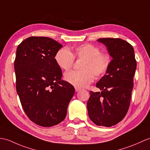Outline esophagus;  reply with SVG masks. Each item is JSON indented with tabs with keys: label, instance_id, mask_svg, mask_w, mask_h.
Returning a JSON list of instances; mask_svg holds the SVG:
<instances>
[{
	"label": "esophagus",
	"instance_id": "34e87169",
	"mask_svg": "<svg viewBox=\"0 0 150 150\" xmlns=\"http://www.w3.org/2000/svg\"><path fill=\"white\" fill-rule=\"evenodd\" d=\"M75 91H76V92H77V91H79V90H80V89H80V88H76V87H75Z\"/></svg>",
	"mask_w": 150,
	"mask_h": 150
}]
</instances>
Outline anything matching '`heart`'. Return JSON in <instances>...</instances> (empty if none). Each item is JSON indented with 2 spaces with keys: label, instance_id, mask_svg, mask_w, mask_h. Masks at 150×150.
<instances>
[{
  "label": "heart",
  "instance_id": "1",
  "mask_svg": "<svg viewBox=\"0 0 150 150\" xmlns=\"http://www.w3.org/2000/svg\"><path fill=\"white\" fill-rule=\"evenodd\" d=\"M75 58L83 59L82 70L66 73V81L76 88H83L93 82L95 75L100 77L109 71L111 64L110 55L100 52V48L91 43L82 44L72 48V53L67 48H61L55 55V61L59 68L69 70L74 65Z\"/></svg>",
  "mask_w": 150,
  "mask_h": 150
}]
</instances>
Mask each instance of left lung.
I'll list each match as a JSON object with an SVG mask.
<instances>
[{"label": "left lung", "mask_w": 150, "mask_h": 150, "mask_svg": "<svg viewBox=\"0 0 150 150\" xmlns=\"http://www.w3.org/2000/svg\"><path fill=\"white\" fill-rule=\"evenodd\" d=\"M112 60L109 71L96 83L101 92L91 91L87 103L89 117L98 126L112 127L129 109L137 62L133 47L120 38H100Z\"/></svg>", "instance_id": "left-lung-1"}]
</instances>
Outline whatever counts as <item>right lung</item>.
Segmentation results:
<instances>
[{"instance_id":"add662e5","label":"right lung","mask_w":150,"mask_h":150,"mask_svg":"<svg viewBox=\"0 0 150 150\" xmlns=\"http://www.w3.org/2000/svg\"><path fill=\"white\" fill-rule=\"evenodd\" d=\"M62 47L52 38L31 36L16 49L14 65L17 93L28 117L43 127L64 120L75 93L71 83L61 80L62 70L54 59Z\"/></svg>"}]
</instances>
